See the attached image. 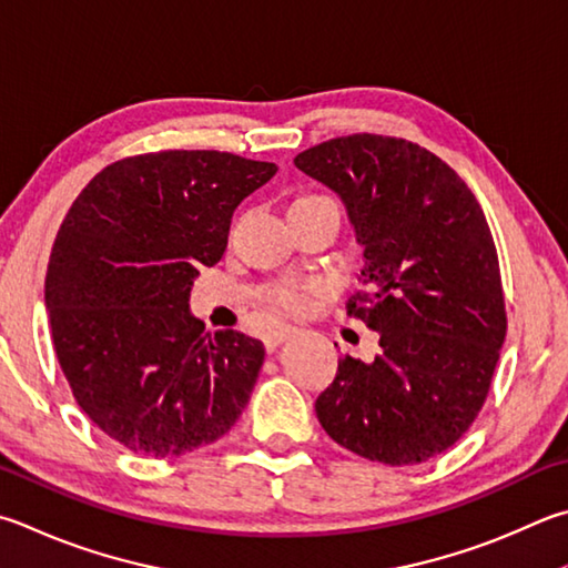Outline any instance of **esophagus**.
Segmentation results:
<instances>
[{
  "instance_id": "34e87169",
  "label": "esophagus",
  "mask_w": 568,
  "mask_h": 568,
  "mask_svg": "<svg viewBox=\"0 0 568 568\" xmlns=\"http://www.w3.org/2000/svg\"><path fill=\"white\" fill-rule=\"evenodd\" d=\"M291 335H293V327H287V325H285V327H281V329H275L273 335H267V337H265V347L271 349V353H273V349H275L277 345H281L285 337H291Z\"/></svg>"
}]
</instances>
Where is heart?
<instances>
[{"label":"heart","instance_id":"b5f03b06","mask_svg":"<svg viewBox=\"0 0 568 568\" xmlns=\"http://www.w3.org/2000/svg\"><path fill=\"white\" fill-rule=\"evenodd\" d=\"M315 201L335 203L329 195H323V193H303V195H297L293 205L295 203H315ZM317 291H320V285L313 281H281V283H271L265 287L263 301L283 313H305L307 307H311V297Z\"/></svg>","mask_w":568,"mask_h":568}]
</instances>
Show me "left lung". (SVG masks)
Segmentation results:
<instances>
[{
	"mask_svg": "<svg viewBox=\"0 0 568 568\" xmlns=\"http://www.w3.org/2000/svg\"><path fill=\"white\" fill-rule=\"evenodd\" d=\"M295 166L347 205L365 248L347 315L379 335L373 363L339 359L315 402L320 425L389 467L437 457L477 419L507 335L481 205L435 153L379 133L323 141Z\"/></svg>",
	"mask_w": 568,
	"mask_h": 568,
	"instance_id": "1",
	"label": "left lung"
}]
</instances>
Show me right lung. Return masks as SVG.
Here are the masks:
<instances>
[{
	"label": "right lung",
	"mask_w": 568,
	"mask_h": 568,
	"mask_svg": "<svg viewBox=\"0 0 568 568\" xmlns=\"http://www.w3.org/2000/svg\"><path fill=\"white\" fill-rule=\"evenodd\" d=\"M275 171L225 151L141 153L99 171L61 223L44 283L59 365L87 417L136 455L211 445L248 405L263 343L205 333L189 297L235 205Z\"/></svg>",
	"instance_id": "1"
}]
</instances>
